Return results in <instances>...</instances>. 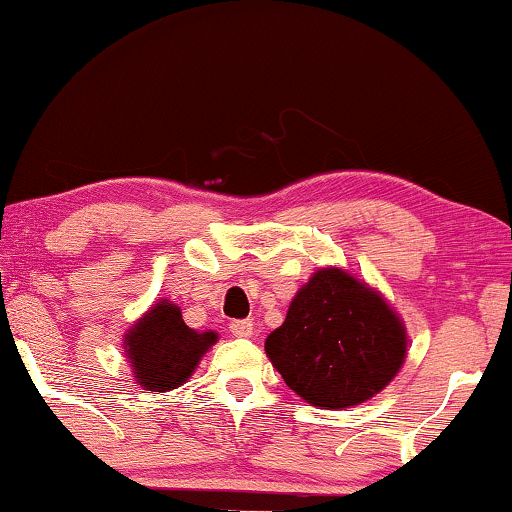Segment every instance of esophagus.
Wrapping results in <instances>:
<instances>
[{
    "label": "esophagus",
    "instance_id": "1",
    "mask_svg": "<svg viewBox=\"0 0 512 512\" xmlns=\"http://www.w3.org/2000/svg\"><path fill=\"white\" fill-rule=\"evenodd\" d=\"M230 333H233L235 338H251V335H254V321L251 319L230 321Z\"/></svg>",
    "mask_w": 512,
    "mask_h": 512
}]
</instances>
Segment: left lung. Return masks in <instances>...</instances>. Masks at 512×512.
Listing matches in <instances>:
<instances>
[{
  "instance_id": "left-lung-1",
  "label": "left lung",
  "mask_w": 512,
  "mask_h": 512,
  "mask_svg": "<svg viewBox=\"0 0 512 512\" xmlns=\"http://www.w3.org/2000/svg\"><path fill=\"white\" fill-rule=\"evenodd\" d=\"M284 382L317 408L359 405L403 366L405 328L382 296L338 268L317 270L265 340Z\"/></svg>"
}]
</instances>
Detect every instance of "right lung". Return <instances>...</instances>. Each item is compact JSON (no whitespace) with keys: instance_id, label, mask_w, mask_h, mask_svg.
Segmentation results:
<instances>
[{"instance_id":"obj_1","label":"right lung","mask_w":512,"mask_h":512,"mask_svg":"<svg viewBox=\"0 0 512 512\" xmlns=\"http://www.w3.org/2000/svg\"><path fill=\"white\" fill-rule=\"evenodd\" d=\"M214 342L216 333L188 328L177 305L158 303L125 335V352L137 384L149 391H170L191 377Z\"/></svg>"}]
</instances>
